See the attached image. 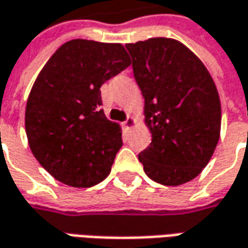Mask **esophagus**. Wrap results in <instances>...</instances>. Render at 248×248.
Wrapping results in <instances>:
<instances>
[{
    "label": "esophagus",
    "instance_id": "1",
    "mask_svg": "<svg viewBox=\"0 0 248 248\" xmlns=\"http://www.w3.org/2000/svg\"><path fill=\"white\" fill-rule=\"evenodd\" d=\"M134 124H136V119H134L133 116H129V118H127L122 124H124V130H130L133 126H134Z\"/></svg>",
    "mask_w": 248,
    "mask_h": 248
}]
</instances>
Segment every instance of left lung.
<instances>
[{
	"label": "left lung",
	"mask_w": 248,
	"mask_h": 248,
	"mask_svg": "<svg viewBox=\"0 0 248 248\" xmlns=\"http://www.w3.org/2000/svg\"><path fill=\"white\" fill-rule=\"evenodd\" d=\"M126 49L152 134L139 160L145 174L162 185L188 183L209 163L219 140L216 83L199 57L175 39L150 38Z\"/></svg>",
	"instance_id": "obj_1"
}]
</instances>
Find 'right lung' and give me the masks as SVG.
<instances>
[{"label":"right lung","instance_id":"right-lung-1","mask_svg":"<svg viewBox=\"0 0 248 248\" xmlns=\"http://www.w3.org/2000/svg\"><path fill=\"white\" fill-rule=\"evenodd\" d=\"M129 65L121 44L73 39L41 70L26 106V133L32 155L57 181L89 188L109 174L122 129L100 108V88Z\"/></svg>","mask_w":248,"mask_h":248}]
</instances>
